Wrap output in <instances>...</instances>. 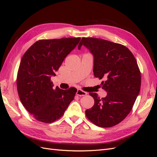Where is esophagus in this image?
Returning <instances> with one entry per match:
<instances>
[{
  "mask_svg": "<svg viewBox=\"0 0 157 157\" xmlns=\"http://www.w3.org/2000/svg\"><path fill=\"white\" fill-rule=\"evenodd\" d=\"M77 95L79 96H86V95H87V93L86 92L82 91V90L78 89L77 92Z\"/></svg>",
  "mask_w": 157,
  "mask_h": 157,
  "instance_id": "obj_1",
  "label": "esophagus"
}]
</instances>
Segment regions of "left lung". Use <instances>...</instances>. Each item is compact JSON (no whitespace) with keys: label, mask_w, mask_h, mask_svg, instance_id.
<instances>
[{"label":"left lung","mask_w":157,"mask_h":157,"mask_svg":"<svg viewBox=\"0 0 157 157\" xmlns=\"http://www.w3.org/2000/svg\"><path fill=\"white\" fill-rule=\"evenodd\" d=\"M84 45L94 56V77L102 81L107 96L99 98L96 93L89 94L94 105L85 111L95 125L108 128L118 124L127 117L134 106L141 88V73L137 61L124 45L97 38H82Z\"/></svg>","instance_id":"left-lung-1"}]
</instances>
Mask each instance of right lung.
I'll return each mask as SVG.
<instances>
[{
    "mask_svg": "<svg viewBox=\"0 0 157 157\" xmlns=\"http://www.w3.org/2000/svg\"><path fill=\"white\" fill-rule=\"evenodd\" d=\"M80 40V37L39 40L23 54L17 75V92L23 105L36 120L56 121L73 100L77 89H54L50 79Z\"/></svg>",
    "mask_w": 157,
    "mask_h": 157,
    "instance_id": "add662e5",
    "label": "right lung"
}]
</instances>
